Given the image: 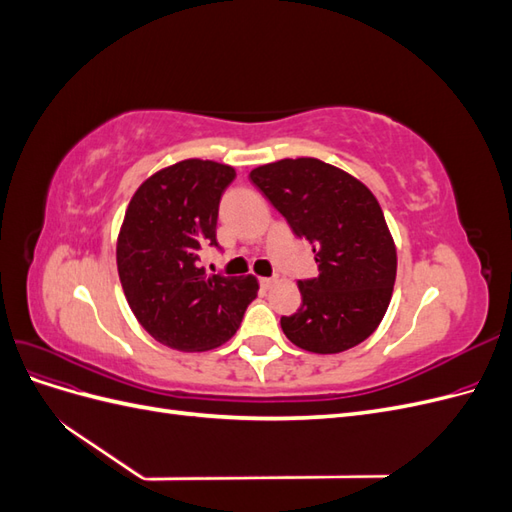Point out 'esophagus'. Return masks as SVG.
Wrapping results in <instances>:
<instances>
[{"instance_id":"34e87169","label":"esophagus","mask_w":512,"mask_h":512,"mask_svg":"<svg viewBox=\"0 0 512 512\" xmlns=\"http://www.w3.org/2000/svg\"><path fill=\"white\" fill-rule=\"evenodd\" d=\"M273 284H275V277H260V286L265 290H269Z\"/></svg>"}]
</instances>
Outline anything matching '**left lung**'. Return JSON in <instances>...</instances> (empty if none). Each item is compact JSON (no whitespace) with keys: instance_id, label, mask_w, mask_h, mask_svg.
Segmentation results:
<instances>
[{"instance_id":"obj_1","label":"left lung","mask_w":512,"mask_h":512,"mask_svg":"<svg viewBox=\"0 0 512 512\" xmlns=\"http://www.w3.org/2000/svg\"><path fill=\"white\" fill-rule=\"evenodd\" d=\"M250 179L316 256L318 275L299 280L301 307L280 320L286 337L316 354L365 342L386 314L397 273L395 243L376 196L316 158L258 166Z\"/></svg>"}]
</instances>
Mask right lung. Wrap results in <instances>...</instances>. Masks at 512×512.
<instances>
[{"mask_svg":"<svg viewBox=\"0 0 512 512\" xmlns=\"http://www.w3.org/2000/svg\"><path fill=\"white\" fill-rule=\"evenodd\" d=\"M235 168L183 160L151 175L132 196L117 239V269L136 320L181 352L218 348L237 333L256 299V277L207 275L198 267L215 239Z\"/></svg>","mask_w":512,"mask_h":512,"instance_id":"right-lung-1","label":"right lung"}]
</instances>
